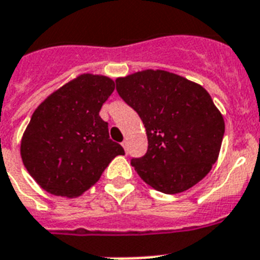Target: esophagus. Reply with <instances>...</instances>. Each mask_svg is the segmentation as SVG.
I'll use <instances>...</instances> for the list:
<instances>
[{
	"mask_svg": "<svg viewBox=\"0 0 260 260\" xmlns=\"http://www.w3.org/2000/svg\"><path fill=\"white\" fill-rule=\"evenodd\" d=\"M122 146H123L124 151L127 153V150H128V142H127V141H123V142H122Z\"/></svg>",
	"mask_w": 260,
	"mask_h": 260,
	"instance_id": "34e87169",
	"label": "esophagus"
}]
</instances>
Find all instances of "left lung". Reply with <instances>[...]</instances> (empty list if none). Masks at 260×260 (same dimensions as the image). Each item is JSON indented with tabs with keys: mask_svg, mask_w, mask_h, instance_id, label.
I'll list each match as a JSON object with an SVG mask.
<instances>
[{
	"mask_svg": "<svg viewBox=\"0 0 260 260\" xmlns=\"http://www.w3.org/2000/svg\"><path fill=\"white\" fill-rule=\"evenodd\" d=\"M119 96L146 128L147 151L132 165L166 194L192 188L209 173L224 136L223 115L205 88L162 70L118 78Z\"/></svg>",
	"mask_w": 260,
	"mask_h": 260,
	"instance_id": "1",
	"label": "left lung"
}]
</instances>
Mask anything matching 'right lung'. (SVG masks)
I'll return each mask as SVG.
<instances>
[{
	"instance_id": "add662e5",
	"label": "right lung",
	"mask_w": 260,
	"mask_h": 260,
	"mask_svg": "<svg viewBox=\"0 0 260 260\" xmlns=\"http://www.w3.org/2000/svg\"><path fill=\"white\" fill-rule=\"evenodd\" d=\"M115 84L107 76L79 75L41 103L21 140L24 166L41 188L55 196L76 197L101 178L117 155L109 123L99 117Z\"/></svg>"
}]
</instances>
